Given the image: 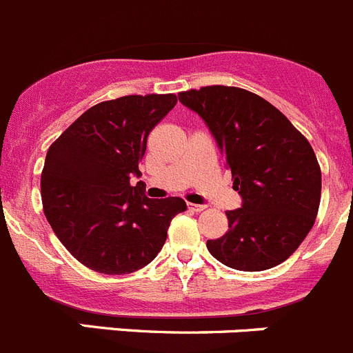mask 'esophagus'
I'll use <instances>...</instances> for the list:
<instances>
[{
  "instance_id": "1",
  "label": "esophagus",
  "mask_w": 353,
  "mask_h": 353,
  "mask_svg": "<svg viewBox=\"0 0 353 353\" xmlns=\"http://www.w3.org/2000/svg\"><path fill=\"white\" fill-rule=\"evenodd\" d=\"M187 208H189L190 211H194V213H199V211L206 210V206H204V204H192V203H187Z\"/></svg>"
}]
</instances>
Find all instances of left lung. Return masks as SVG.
Masks as SVG:
<instances>
[{
    "mask_svg": "<svg viewBox=\"0 0 353 353\" xmlns=\"http://www.w3.org/2000/svg\"><path fill=\"white\" fill-rule=\"evenodd\" d=\"M216 140L243 206L227 211L229 232L208 251L236 270L283 263L310 232L321 203V168L308 140L261 97L236 86L179 93Z\"/></svg>",
    "mask_w": 353,
    "mask_h": 353,
    "instance_id": "8db88e82",
    "label": "left lung"
}]
</instances>
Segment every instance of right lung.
<instances>
[{
  "label": "right lung",
  "mask_w": 353,
  "mask_h": 353,
  "mask_svg": "<svg viewBox=\"0 0 353 353\" xmlns=\"http://www.w3.org/2000/svg\"><path fill=\"white\" fill-rule=\"evenodd\" d=\"M176 103L168 95H128L93 105L50 145L41 173L43 210L65 250L100 274H132L166 243L180 197L149 199L139 161L147 137Z\"/></svg>",
  "instance_id": "1"
}]
</instances>
